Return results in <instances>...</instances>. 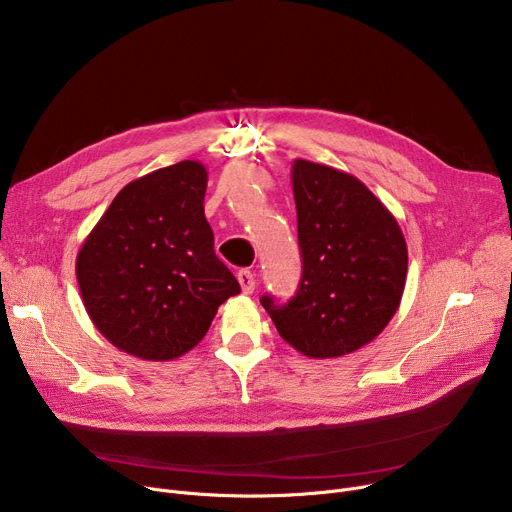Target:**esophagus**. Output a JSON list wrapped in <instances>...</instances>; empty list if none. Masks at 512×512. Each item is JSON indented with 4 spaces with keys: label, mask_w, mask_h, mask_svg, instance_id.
I'll use <instances>...</instances> for the list:
<instances>
[{
    "label": "esophagus",
    "mask_w": 512,
    "mask_h": 512,
    "mask_svg": "<svg viewBox=\"0 0 512 512\" xmlns=\"http://www.w3.org/2000/svg\"><path fill=\"white\" fill-rule=\"evenodd\" d=\"M238 281H240V287L244 291V295H250L254 289H256V279H254V272L252 270H240L238 272Z\"/></svg>",
    "instance_id": "34e87169"
}]
</instances>
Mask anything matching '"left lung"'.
<instances>
[{
    "label": "left lung",
    "mask_w": 512,
    "mask_h": 512,
    "mask_svg": "<svg viewBox=\"0 0 512 512\" xmlns=\"http://www.w3.org/2000/svg\"><path fill=\"white\" fill-rule=\"evenodd\" d=\"M301 281L277 305L260 299L283 340L311 359H336L375 340L400 307L408 248L387 207L355 176L295 160Z\"/></svg>",
    "instance_id": "obj_1"
}]
</instances>
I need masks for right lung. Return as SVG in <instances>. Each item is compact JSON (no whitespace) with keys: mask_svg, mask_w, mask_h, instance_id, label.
<instances>
[{"mask_svg":"<svg viewBox=\"0 0 512 512\" xmlns=\"http://www.w3.org/2000/svg\"><path fill=\"white\" fill-rule=\"evenodd\" d=\"M207 168L184 160L129 182L90 231L75 277L98 332L143 361L199 344L240 293L205 219Z\"/></svg>","mask_w":512,"mask_h":512,"instance_id":"right-lung-1","label":"right lung"}]
</instances>
